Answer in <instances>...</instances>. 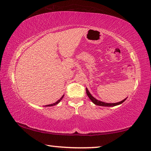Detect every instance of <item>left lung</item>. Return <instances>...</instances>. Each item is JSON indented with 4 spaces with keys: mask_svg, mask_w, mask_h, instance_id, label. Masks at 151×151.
Here are the masks:
<instances>
[{
    "mask_svg": "<svg viewBox=\"0 0 151 151\" xmlns=\"http://www.w3.org/2000/svg\"><path fill=\"white\" fill-rule=\"evenodd\" d=\"M86 93H87V95L88 96V97L89 98L90 100L92 101V102H93V104H95L96 105H98V106H117V105L122 104V103L124 102L125 100H126V98H125L123 100L121 101V102H117V103H106V102H101V101L96 100L95 98L93 97V96L91 95V93H89V91H88L87 88H86Z\"/></svg>",
    "mask_w": 151,
    "mask_h": 151,
    "instance_id": "8db88e82",
    "label": "left lung"
}]
</instances>
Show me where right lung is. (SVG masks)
Returning <instances> with one entry per match:
<instances>
[{
  "label": "right lung",
  "mask_w": 151,
  "mask_h": 151,
  "mask_svg": "<svg viewBox=\"0 0 151 151\" xmlns=\"http://www.w3.org/2000/svg\"><path fill=\"white\" fill-rule=\"evenodd\" d=\"M64 95H63L62 96V98L60 99V100H58L57 102H55V103H53V104H49V105H47V106H55V105H56V104H58V103H59L60 101H61L62 100V98H64Z\"/></svg>",
  "instance_id": "right-lung-1"
}]
</instances>
